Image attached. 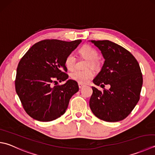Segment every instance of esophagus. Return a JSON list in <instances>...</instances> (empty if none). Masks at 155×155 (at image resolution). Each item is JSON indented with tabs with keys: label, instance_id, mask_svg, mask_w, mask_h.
<instances>
[{
	"label": "esophagus",
	"instance_id": "1",
	"mask_svg": "<svg viewBox=\"0 0 155 155\" xmlns=\"http://www.w3.org/2000/svg\"><path fill=\"white\" fill-rule=\"evenodd\" d=\"M83 87H84V84L81 83H78V87H79V89H81V88H83Z\"/></svg>",
	"mask_w": 155,
	"mask_h": 155
}]
</instances>
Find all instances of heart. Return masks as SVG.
Masks as SVG:
<instances>
[{
	"label": "heart",
	"instance_id": "b5f03b06",
	"mask_svg": "<svg viewBox=\"0 0 155 155\" xmlns=\"http://www.w3.org/2000/svg\"><path fill=\"white\" fill-rule=\"evenodd\" d=\"M79 53L82 56L85 57L89 60L88 66H91L93 68H97L99 66V62L97 58L99 57V53L95 48L89 45H84L81 47L79 50ZM76 56L74 53H69L66 56L64 60V64L68 71L73 70L75 66ZM94 76L93 72L90 69L85 71H80L75 70L71 73V79L78 82V83L85 84Z\"/></svg>",
	"mask_w": 155,
	"mask_h": 155
}]
</instances>
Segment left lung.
Segmentation results:
<instances>
[{
  "instance_id": "8db88e82",
  "label": "left lung",
  "mask_w": 155,
  "mask_h": 155,
  "mask_svg": "<svg viewBox=\"0 0 155 155\" xmlns=\"http://www.w3.org/2000/svg\"><path fill=\"white\" fill-rule=\"evenodd\" d=\"M91 41L105 59L93 83L101 87L110 84V89L101 91L92 87L90 108L96 117L105 122L121 121L131 113L140 99L143 82L140 66L134 56L120 45L109 40Z\"/></svg>"
}]
</instances>
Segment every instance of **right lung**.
<instances>
[{"label": "right lung", "mask_w": 155, "mask_h": 155, "mask_svg": "<svg viewBox=\"0 0 155 155\" xmlns=\"http://www.w3.org/2000/svg\"><path fill=\"white\" fill-rule=\"evenodd\" d=\"M81 39L64 41L45 39L31 47L19 62L15 90L26 113L40 122H50L65 113L78 83L66 73V56L77 48ZM67 80L61 86L53 84Z\"/></svg>", "instance_id": "add662e5"}]
</instances>
